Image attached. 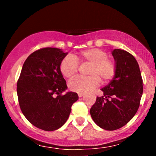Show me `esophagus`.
<instances>
[{
    "label": "esophagus",
    "mask_w": 156,
    "mask_h": 156,
    "mask_svg": "<svg viewBox=\"0 0 156 156\" xmlns=\"http://www.w3.org/2000/svg\"><path fill=\"white\" fill-rule=\"evenodd\" d=\"M84 96V94H78V97H82Z\"/></svg>",
    "instance_id": "1"
}]
</instances>
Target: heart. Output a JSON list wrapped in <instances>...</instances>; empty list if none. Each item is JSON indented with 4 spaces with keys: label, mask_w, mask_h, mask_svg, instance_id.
<instances>
[{
    "label": "heart",
    "mask_w": 156,
    "mask_h": 156,
    "mask_svg": "<svg viewBox=\"0 0 156 156\" xmlns=\"http://www.w3.org/2000/svg\"><path fill=\"white\" fill-rule=\"evenodd\" d=\"M90 65L88 78H75L69 82V87L78 94H85L94 90L100 85V80L107 83L115 75L116 64L114 60L108 59V53L99 48L82 50L72 56L68 55L61 62L59 69L65 78H72L78 72V62Z\"/></svg>",
    "instance_id": "b5f03b06"
}]
</instances>
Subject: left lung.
Instances as JSON below:
<instances>
[{
	"label": "left lung",
	"instance_id": "8db88e82",
	"mask_svg": "<svg viewBox=\"0 0 156 156\" xmlns=\"http://www.w3.org/2000/svg\"><path fill=\"white\" fill-rule=\"evenodd\" d=\"M116 64L115 75L102 88L90 112L101 128L114 130L125 126L137 112L143 94V80L136 59L128 52L115 49L112 52Z\"/></svg>",
	"mask_w": 156,
	"mask_h": 156
}]
</instances>
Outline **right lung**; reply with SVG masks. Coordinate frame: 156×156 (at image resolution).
<instances>
[{
    "label": "right lung",
    "mask_w": 156,
    "mask_h": 156,
    "mask_svg": "<svg viewBox=\"0 0 156 156\" xmlns=\"http://www.w3.org/2000/svg\"><path fill=\"white\" fill-rule=\"evenodd\" d=\"M67 54L54 48L36 50L25 61L17 81L22 112L30 123L46 131L62 127L78 100L77 93L61 94L67 85L59 66Z\"/></svg>",
    "instance_id": "add662e5"
}]
</instances>
